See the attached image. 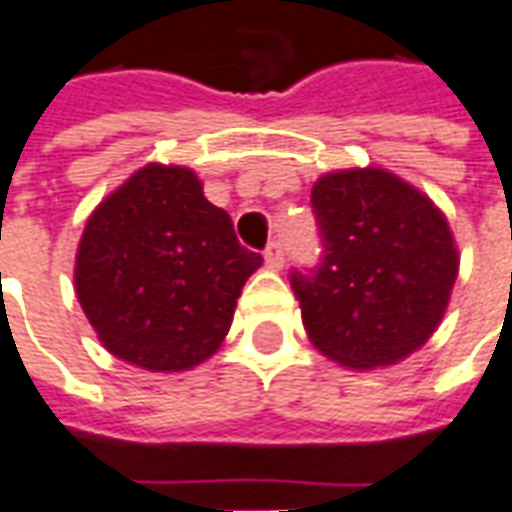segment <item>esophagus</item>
<instances>
[{
  "label": "esophagus",
  "instance_id": "1",
  "mask_svg": "<svg viewBox=\"0 0 512 512\" xmlns=\"http://www.w3.org/2000/svg\"><path fill=\"white\" fill-rule=\"evenodd\" d=\"M283 263H285L283 243L271 241L269 246H266V266H269L271 271H280V269H283Z\"/></svg>",
  "mask_w": 512,
  "mask_h": 512
}]
</instances>
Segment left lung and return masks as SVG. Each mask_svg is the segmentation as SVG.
I'll return each mask as SVG.
<instances>
[{
  "mask_svg": "<svg viewBox=\"0 0 512 512\" xmlns=\"http://www.w3.org/2000/svg\"><path fill=\"white\" fill-rule=\"evenodd\" d=\"M325 255L291 274L308 339L350 370L392 367L446 316L460 252L443 210L384 168H347L311 187Z\"/></svg>",
  "mask_w": 512,
  "mask_h": 512,
  "instance_id": "1",
  "label": "left lung"
}]
</instances>
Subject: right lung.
<instances>
[{
    "label": "right lung",
    "mask_w": 512,
    "mask_h": 512,
    "mask_svg": "<svg viewBox=\"0 0 512 512\" xmlns=\"http://www.w3.org/2000/svg\"><path fill=\"white\" fill-rule=\"evenodd\" d=\"M260 263L227 212L204 198L196 170L148 162L86 218L75 294L111 356L182 373L227 339Z\"/></svg>",
    "instance_id": "add662e5"
}]
</instances>
